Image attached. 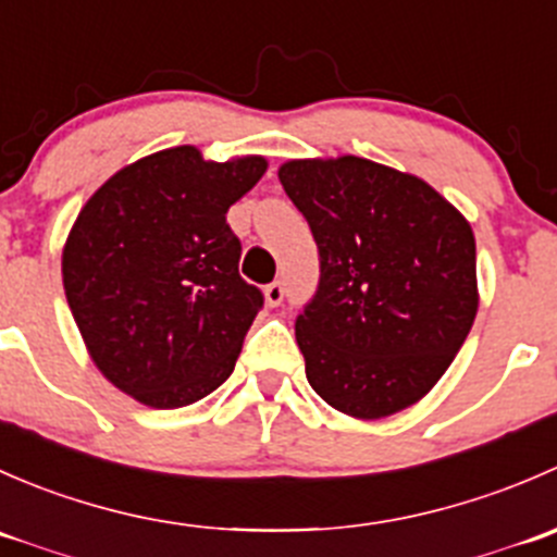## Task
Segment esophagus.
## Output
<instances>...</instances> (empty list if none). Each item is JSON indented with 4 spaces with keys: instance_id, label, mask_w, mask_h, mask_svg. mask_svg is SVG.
Masks as SVG:
<instances>
[{
    "instance_id": "esophagus-1",
    "label": "esophagus",
    "mask_w": 557,
    "mask_h": 557,
    "mask_svg": "<svg viewBox=\"0 0 557 557\" xmlns=\"http://www.w3.org/2000/svg\"><path fill=\"white\" fill-rule=\"evenodd\" d=\"M263 299H267L269 307H280L285 299V285L283 283H272L263 288Z\"/></svg>"
}]
</instances>
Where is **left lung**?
Instances as JSON below:
<instances>
[{
    "mask_svg": "<svg viewBox=\"0 0 557 557\" xmlns=\"http://www.w3.org/2000/svg\"><path fill=\"white\" fill-rule=\"evenodd\" d=\"M277 177L320 252L296 318L312 391L358 420L418 404L480 307L469 221L425 180L361 156L285 161Z\"/></svg>",
    "mask_w": 557,
    "mask_h": 557,
    "instance_id": "1",
    "label": "left lung"
}]
</instances>
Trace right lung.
<instances>
[{"label":"right lung","instance_id":"obj_1","mask_svg":"<svg viewBox=\"0 0 557 557\" xmlns=\"http://www.w3.org/2000/svg\"><path fill=\"white\" fill-rule=\"evenodd\" d=\"M267 166L177 145L117 170L72 223V318L99 372L145 407H188L234 372L263 296L239 277L226 212Z\"/></svg>","mask_w":557,"mask_h":557}]
</instances>
